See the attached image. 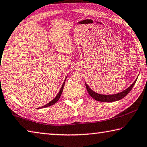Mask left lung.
Returning a JSON list of instances; mask_svg holds the SVG:
<instances>
[{
  "instance_id": "obj_1",
  "label": "left lung",
  "mask_w": 147,
  "mask_h": 147,
  "mask_svg": "<svg viewBox=\"0 0 147 147\" xmlns=\"http://www.w3.org/2000/svg\"><path fill=\"white\" fill-rule=\"evenodd\" d=\"M138 79V78H137ZM137 80H136L134 82L130 85V86L127 88V89H125L123 91H122L119 93H118V94H113V95H103V94H98V93L95 92L93 91L88 86L87 84H85V86H86L87 92H89V95L91 96L92 98H94V100L99 101H103V102H112V101H116L122 99L125 96H127L129 93L130 92V90H132V87H134V84L136 82Z\"/></svg>"
}]
</instances>
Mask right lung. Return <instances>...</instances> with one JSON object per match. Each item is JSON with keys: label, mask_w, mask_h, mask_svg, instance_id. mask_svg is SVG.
Masks as SVG:
<instances>
[{"label": "right lung", "mask_w": 147, "mask_h": 147, "mask_svg": "<svg viewBox=\"0 0 147 147\" xmlns=\"http://www.w3.org/2000/svg\"><path fill=\"white\" fill-rule=\"evenodd\" d=\"M64 84H65V82H63V85H62V87H61V89H60V90L59 92H58V94H57V96H56V97L54 98V99H53L52 101H51L49 103H48L47 104H46V105H45L44 106H43V107H40V109L47 107H49V106H51V105H53V104H55L56 102H57V101L60 99V96H61V94H62V93L63 89V86H64Z\"/></svg>", "instance_id": "obj_1"}]
</instances>
